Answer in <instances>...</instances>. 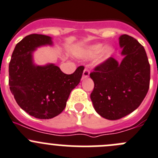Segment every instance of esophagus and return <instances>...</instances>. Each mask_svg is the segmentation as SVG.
<instances>
[{
	"label": "esophagus",
	"instance_id": "obj_1",
	"mask_svg": "<svg viewBox=\"0 0 158 158\" xmlns=\"http://www.w3.org/2000/svg\"><path fill=\"white\" fill-rule=\"evenodd\" d=\"M88 76H89V70H88V69L85 68V70H84L83 75H82V79H85V78L88 77Z\"/></svg>",
	"mask_w": 158,
	"mask_h": 158
}]
</instances>
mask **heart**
<instances>
[{"label":"heart","mask_w":158,"mask_h":158,"mask_svg":"<svg viewBox=\"0 0 158 158\" xmlns=\"http://www.w3.org/2000/svg\"><path fill=\"white\" fill-rule=\"evenodd\" d=\"M114 52V49L112 46H106L102 43H97L90 46L85 51V56L87 58H94L100 54L98 57V63H102L107 60L112 56Z\"/></svg>","instance_id":"1"}]
</instances>
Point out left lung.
I'll return each instance as SVG.
<instances>
[{
    "label": "left lung",
    "instance_id": "left-lung-1",
    "mask_svg": "<svg viewBox=\"0 0 158 158\" xmlns=\"http://www.w3.org/2000/svg\"><path fill=\"white\" fill-rule=\"evenodd\" d=\"M121 62L110 57L90 73L91 99L98 114L116 120L136 110L148 94L151 67L143 46L128 35L119 37Z\"/></svg>",
    "mask_w": 158,
    "mask_h": 158
}]
</instances>
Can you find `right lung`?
I'll use <instances>...</instances> for the list:
<instances>
[{
  "mask_svg": "<svg viewBox=\"0 0 158 158\" xmlns=\"http://www.w3.org/2000/svg\"><path fill=\"white\" fill-rule=\"evenodd\" d=\"M52 46L50 36L31 34L16 45L9 64V86L16 102L31 116L49 119L64 111L69 95L80 83L85 67L66 74L53 64L35 65L33 52Z\"/></svg>",
  "mask_w": 158,
  "mask_h": 158,
  "instance_id": "obj_1",
  "label": "right lung"
}]
</instances>
